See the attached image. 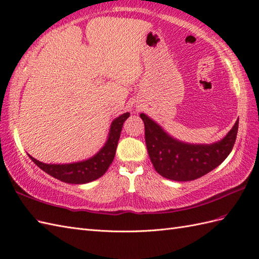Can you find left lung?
<instances>
[{"mask_svg":"<svg viewBox=\"0 0 259 259\" xmlns=\"http://www.w3.org/2000/svg\"><path fill=\"white\" fill-rule=\"evenodd\" d=\"M150 160L160 176L173 181H192L214 170L231 153L236 141L238 120L219 142L191 144L174 139L141 113Z\"/></svg>","mask_w":259,"mask_h":259,"instance_id":"1","label":"left lung"}]
</instances>
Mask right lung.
Segmentation results:
<instances>
[{"label": "right lung", "mask_w": 259, "mask_h": 259, "mask_svg": "<svg viewBox=\"0 0 259 259\" xmlns=\"http://www.w3.org/2000/svg\"><path fill=\"white\" fill-rule=\"evenodd\" d=\"M129 116L130 113L125 112L113 120L110 125L109 137H108L105 146L101 148L97 154H95L93 158L88 160L69 164H46L34 159L29 154L28 157L39 169L65 183L85 184L95 181V180L104 176L108 167L112 163L123 122Z\"/></svg>", "instance_id": "right-lung-1"}]
</instances>
